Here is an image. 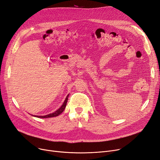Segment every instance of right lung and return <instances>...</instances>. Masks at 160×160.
I'll list each match as a JSON object with an SVG mask.
<instances>
[{"mask_svg":"<svg viewBox=\"0 0 160 160\" xmlns=\"http://www.w3.org/2000/svg\"><path fill=\"white\" fill-rule=\"evenodd\" d=\"M68 95L67 96L64 102L63 103V105H61V107L58 110L55 111V112H54L52 114H50L46 115V116H34L38 117V118H52V117H55V116H59L60 114H61L62 112H63V110H65V108L66 107L67 102V101H68Z\"/></svg>","mask_w":160,"mask_h":160,"instance_id":"1","label":"right lung"}]
</instances>
